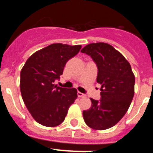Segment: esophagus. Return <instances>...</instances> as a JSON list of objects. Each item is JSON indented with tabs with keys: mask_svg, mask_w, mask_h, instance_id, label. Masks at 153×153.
I'll return each instance as SVG.
<instances>
[{
	"mask_svg": "<svg viewBox=\"0 0 153 153\" xmlns=\"http://www.w3.org/2000/svg\"><path fill=\"white\" fill-rule=\"evenodd\" d=\"M77 96H78V97H86V95H85L84 93H81V92H79V91L77 92Z\"/></svg>",
	"mask_w": 153,
	"mask_h": 153,
	"instance_id": "esophagus-1",
	"label": "esophagus"
}]
</instances>
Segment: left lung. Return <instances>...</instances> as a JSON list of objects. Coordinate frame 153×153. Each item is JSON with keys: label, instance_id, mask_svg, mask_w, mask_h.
<instances>
[{"label": "left lung", "instance_id": "obj_1", "mask_svg": "<svg viewBox=\"0 0 153 153\" xmlns=\"http://www.w3.org/2000/svg\"><path fill=\"white\" fill-rule=\"evenodd\" d=\"M81 52L91 56L98 69L101 84L100 100L90 99L91 107L83 112L89 127L97 130L111 128L127 112L134 96L135 76L129 63L118 51L106 43H93Z\"/></svg>", "mask_w": 153, "mask_h": 153}]
</instances>
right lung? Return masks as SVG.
<instances>
[{
    "instance_id": "add662e5",
    "label": "right lung",
    "mask_w": 153,
    "mask_h": 153,
    "mask_svg": "<svg viewBox=\"0 0 153 153\" xmlns=\"http://www.w3.org/2000/svg\"><path fill=\"white\" fill-rule=\"evenodd\" d=\"M81 45L53 44L36 51L26 61L21 72V96L28 111L38 123L57 126L65 120L69 107L77 97L75 88L54 84L70 58Z\"/></svg>"
}]
</instances>
